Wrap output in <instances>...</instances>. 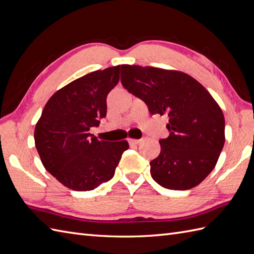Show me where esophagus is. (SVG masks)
<instances>
[{"label": "esophagus", "instance_id": "1", "mask_svg": "<svg viewBox=\"0 0 254 254\" xmlns=\"http://www.w3.org/2000/svg\"><path fill=\"white\" fill-rule=\"evenodd\" d=\"M139 142H140V139H135V138H129L128 139V144L132 145V146L137 145V144H139Z\"/></svg>", "mask_w": 254, "mask_h": 254}]
</instances>
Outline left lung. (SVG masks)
<instances>
[{"mask_svg": "<svg viewBox=\"0 0 254 254\" xmlns=\"http://www.w3.org/2000/svg\"><path fill=\"white\" fill-rule=\"evenodd\" d=\"M121 83L151 115L167 114L170 131L150 162L153 180L170 190H189L216 166L224 146L222 110L210 93L183 71L121 65Z\"/></svg>", "mask_w": 254, "mask_h": 254, "instance_id": "1", "label": "left lung"}]
</instances>
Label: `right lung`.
Returning a JSON list of instances; mask_svg holds the SVG:
<instances>
[{
	"label": "right lung",
	"instance_id": "add662e5",
	"mask_svg": "<svg viewBox=\"0 0 254 254\" xmlns=\"http://www.w3.org/2000/svg\"><path fill=\"white\" fill-rule=\"evenodd\" d=\"M121 65L95 70L50 97L34 129L44 167L74 191L94 190L115 175L127 140L106 141L90 134L106 117V99L119 81Z\"/></svg>",
	"mask_w": 254,
	"mask_h": 254
}]
</instances>
